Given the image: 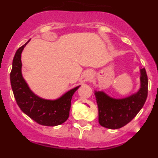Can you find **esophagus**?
<instances>
[{
    "label": "esophagus",
    "mask_w": 158,
    "mask_h": 158,
    "mask_svg": "<svg viewBox=\"0 0 158 158\" xmlns=\"http://www.w3.org/2000/svg\"><path fill=\"white\" fill-rule=\"evenodd\" d=\"M85 77L87 79H90V78L93 77V73H92V72H90V71H87V72L85 73Z\"/></svg>",
    "instance_id": "34e87169"
}]
</instances>
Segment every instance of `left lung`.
Listing matches in <instances>:
<instances>
[{
  "label": "left lung",
  "instance_id": "left-lung-1",
  "mask_svg": "<svg viewBox=\"0 0 158 158\" xmlns=\"http://www.w3.org/2000/svg\"><path fill=\"white\" fill-rule=\"evenodd\" d=\"M141 89L124 99H114L104 92H96L99 123L109 129H118L131 122L144 105L148 95V77L145 68L141 69Z\"/></svg>",
  "mask_w": 158,
  "mask_h": 158
}]
</instances>
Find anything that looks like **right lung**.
I'll return each instance as SVG.
<instances>
[{"instance_id":"add662e5","label":"right lung","mask_w":158,"mask_h":158,"mask_svg":"<svg viewBox=\"0 0 158 158\" xmlns=\"http://www.w3.org/2000/svg\"><path fill=\"white\" fill-rule=\"evenodd\" d=\"M28 42L18 49L12 61L10 81L14 97L21 111L39 124L50 127L60 125L69 118L71 99L79 86L55 100H44L32 93L21 73V53Z\"/></svg>"}]
</instances>
